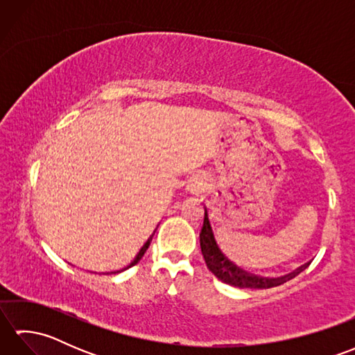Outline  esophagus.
<instances>
[{
	"label": "esophagus",
	"mask_w": 355,
	"mask_h": 355,
	"mask_svg": "<svg viewBox=\"0 0 355 355\" xmlns=\"http://www.w3.org/2000/svg\"><path fill=\"white\" fill-rule=\"evenodd\" d=\"M201 180L200 178H192L189 182V186H187V189L191 191V193H198L201 191Z\"/></svg>",
	"instance_id": "34e87169"
}]
</instances>
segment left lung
I'll list each match as a JSON object with an SVG mask.
<instances>
[{"mask_svg": "<svg viewBox=\"0 0 355 355\" xmlns=\"http://www.w3.org/2000/svg\"><path fill=\"white\" fill-rule=\"evenodd\" d=\"M200 245L207 268L224 284L238 286V288H271V286H277L286 281H290V279L297 276L300 271L306 267H299L297 270H294L293 273L281 277H263L261 275L253 273V271L241 268L236 262H233L229 256L223 252L220 243H218V238H215L212 224L209 221L207 210H205V224H202V229L200 233Z\"/></svg>", "mask_w": 355, "mask_h": 355, "instance_id": "obj_1", "label": "left lung"}]
</instances>
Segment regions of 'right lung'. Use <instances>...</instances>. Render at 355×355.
Here are the masks:
<instances>
[{
	"label": "right lung",
	"instance_id": "add662e5",
	"mask_svg": "<svg viewBox=\"0 0 355 355\" xmlns=\"http://www.w3.org/2000/svg\"><path fill=\"white\" fill-rule=\"evenodd\" d=\"M150 239H153V236H150L148 241H146V243H145V245H143L141 248H140V252L137 253V256H135V258H134V261L130 263V266H128L126 268H130V267H132V266H135V263H137L141 258H143V254H145L146 253V250H148V247H149V244H150ZM120 271H122V270H117V271H111V273L112 275H116V273H120Z\"/></svg>",
	"mask_w": 355,
	"mask_h": 355
}]
</instances>
